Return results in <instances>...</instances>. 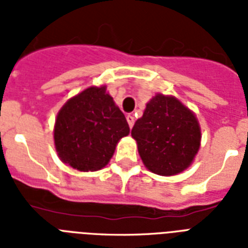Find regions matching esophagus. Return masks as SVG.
<instances>
[{
	"mask_svg": "<svg viewBox=\"0 0 248 248\" xmlns=\"http://www.w3.org/2000/svg\"><path fill=\"white\" fill-rule=\"evenodd\" d=\"M126 120H127L130 128H132V126L135 124V117L132 116V114H127V116H126Z\"/></svg>",
	"mask_w": 248,
	"mask_h": 248,
	"instance_id": "1",
	"label": "esophagus"
}]
</instances>
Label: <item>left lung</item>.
<instances>
[{
  "mask_svg": "<svg viewBox=\"0 0 248 248\" xmlns=\"http://www.w3.org/2000/svg\"><path fill=\"white\" fill-rule=\"evenodd\" d=\"M140 158L151 172L173 176L192 165L201 147L196 114L177 97L155 93L131 130Z\"/></svg>",
  "mask_w": 248,
  "mask_h": 248,
  "instance_id": "8db88e82",
  "label": "left lung"
}]
</instances>
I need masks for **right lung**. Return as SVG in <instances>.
<instances>
[{
  "instance_id": "1",
  "label": "right lung",
  "mask_w": 248,
  "mask_h": 248,
  "mask_svg": "<svg viewBox=\"0 0 248 248\" xmlns=\"http://www.w3.org/2000/svg\"><path fill=\"white\" fill-rule=\"evenodd\" d=\"M128 134L126 117L107 86H91L60 108L54 143L62 162L81 172H93L108 165L118 141Z\"/></svg>"
}]
</instances>
